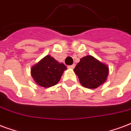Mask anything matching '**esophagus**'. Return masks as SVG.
<instances>
[{"label": "esophagus", "mask_w": 131, "mask_h": 131, "mask_svg": "<svg viewBox=\"0 0 131 131\" xmlns=\"http://www.w3.org/2000/svg\"><path fill=\"white\" fill-rule=\"evenodd\" d=\"M74 67H75V65L73 64L72 65V66H68V68H69V69H74Z\"/></svg>", "instance_id": "esophagus-1"}]
</instances>
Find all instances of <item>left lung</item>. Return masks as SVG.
Instances as JSON below:
<instances>
[{
    "label": "left lung",
    "instance_id": "8db88e82",
    "mask_svg": "<svg viewBox=\"0 0 131 131\" xmlns=\"http://www.w3.org/2000/svg\"><path fill=\"white\" fill-rule=\"evenodd\" d=\"M74 72L78 76L80 83L83 87L95 89L106 81L109 68L91 55H87L80 59Z\"/></svg>",
    "mask_w": 131,
    "mask_h": 131
}]
</instances>
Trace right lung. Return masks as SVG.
Wrapping results in <instances>:
<instances>
[{
    "instance_id": "add662e5",
    "label": "right lung",
    "mask_w": 131,
    "mask_h": 131,
    "mask_svg": "<svg viewBox=\"0 0 131 131\" xmlns=\"http://www.w3.org/2000/svg\"><path fill=\"white\" fill-rule=\"evenodd\" d=\"M66 70V66L63 63L47 55L32 67L31 75L38 85L49 88L58 83Z\"/></svg>"
}]
</instances>
